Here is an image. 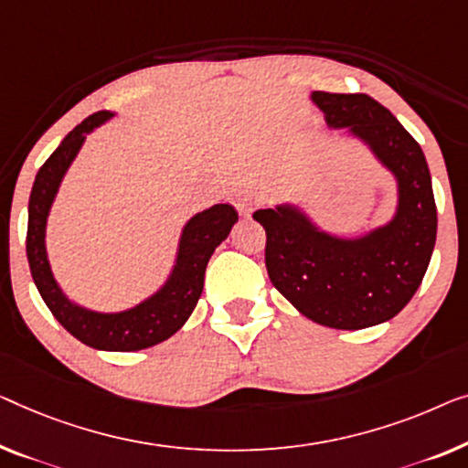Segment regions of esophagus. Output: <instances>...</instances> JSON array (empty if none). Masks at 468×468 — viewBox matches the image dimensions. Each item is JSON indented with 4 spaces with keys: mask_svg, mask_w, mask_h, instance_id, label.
I'll list each match as a JSON object with an SVG mask.
<instances>
[{
    "mask_svg": "<svg viewBox=\"0 0 468 468\" xmlns=\"http://www.w3.org/2000/svg\"><path fill=\"white\" fill-rule=\"evenodd\" d=\"M261 194L253 192V189H240V192L234 194V207L239 208L240 215H249L257 205H261Z\"/></svg>",
    "mask_w": 468,
    "mask_h": 468,
    "instance_id": "obj_1",
    "label": "esophagus"
}]
</instances>
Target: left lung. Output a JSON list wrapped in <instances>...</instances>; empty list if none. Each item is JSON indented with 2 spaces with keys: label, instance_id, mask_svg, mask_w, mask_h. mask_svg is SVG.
Returning <instances> with one entry per match:
<instances>
[{
  "label": "left lung",
  "instance_id": "left-lung-1",
  "mask_svg": "<svg viewBox=\"0 0 468 468\" xmlns=\"http://www.w3.org/2000/svg\"><path fill=\"white\" fill-rule=\"evenodd\" d=\"M331 128H348L399 186L397 213L358 239L318 229L300 208H260L270 281L310 321L331 329H365L390 321L422 282L437 239L429 165L418 141L369 94L313 92Z\"/></svg>",
  "mask_w": 468,
  "mask_h": 468
}]
</instances>
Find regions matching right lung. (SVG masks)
<instances>
[{
    "label": "right lung",
    "instance_id": "obj_1",
    "mask_svg": "<svg viewBox=\"0 0 468 468\" xmlns=\"http://www.w3.org/2000/svg\"><path fill=\"white\" fill-rule=\"evenodd\" d=\"M113 113L97 112L78 124L44 162L33 181L29 196V223H27V260L33 282L50 308L54 318L86 346L112 352H131L165 342L184 327L194 313L205 287V270L213 250L228 239L239 221V213L229 205H215L194 215L186 223L179 240L177 263L158 293L124 313H94L69 302L54 281L46 255V221L54 196L67 168L76 158L86 134L110 120Z\"/></svg>",
    "mask_w": 468,
    "mask_h": 468
}]
</instances>
